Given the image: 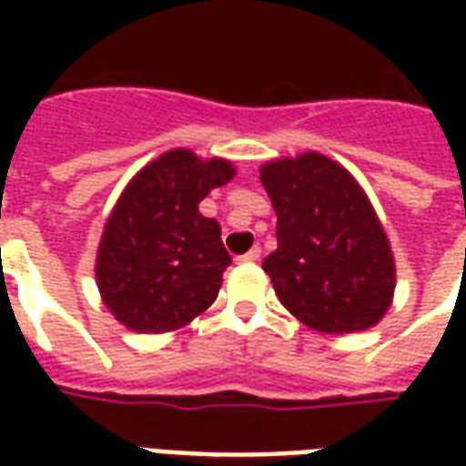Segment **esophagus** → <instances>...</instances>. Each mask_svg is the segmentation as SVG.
Returning a JSON list of instances; mask_svg holds the SVG:
<instances>
[{
  "label": "esophagus",
  "instance_id": "34e87169",
  "mask_svg": "<svg viewBox=\"0 0 466 466\" xmlns=\"http://www.w3.org/2000/svg\"><path fill=\"white\" fill-rule=\"evenodd\" d=\"M259 257H262V249H259V247H252V249H249L247 254H242V257H239L237 262H239V264H254V262H259Z\"/></svg>",
  "mask_w": 466,
  "mask_h": 466
}]
</instances>
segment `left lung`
<instances>
[{
    "instance_id": "obj_1",
    "label": "left lung",
    "mask_w": 466,
    "mask_h": 466,
    "mask_svg": "<svg viewBox=\"0 0 466 466\" xmlns=\"http://www.w3.org/2000/svg\"><path fill=\"white\" fill-rule=\"evenodd\" d=\"M277 212L262 269L284 309L324 334L364 332L390 312L397 264L390 237L350 169L322 152L259 167Z\"/></svg>"
}]
</instances>
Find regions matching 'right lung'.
<instances>
[{"mask_svg": "<svg viewBox=\"0 0 466 466\" xmlns=\"http://www.w3.org/2000/svg\"><path fill=\"white\" fill-rule=\"evenodd\" d=\"M234 174L229 159L174 147L127 182L95 262L99 297L116 322L132 332L164 334L212 307L232 257L219 222L204 217L199 202Z\"/></svg>", "mask_w": 466, "mask_h": 466, "instance_id": "right-lung-1", "label": "right lung"}]
</instances>
